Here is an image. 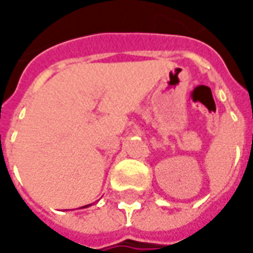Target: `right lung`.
I'll return each instance as SVG.
<instances>
[{"label": "right lung", "mask_w": 253, "mask_h": 253, "mask_svg": "<svg viewBox=\"0 0 253 253\" xmlns=\"http://www.w3.org/2000/svg\"><path fill=\"white\" fill-rule=\"evenodd\" d=\"M88 207H91V204H89V205H85V207H83V208H88Z\"/></svg>", "instance_id": "obj_1"}]
</instances>
